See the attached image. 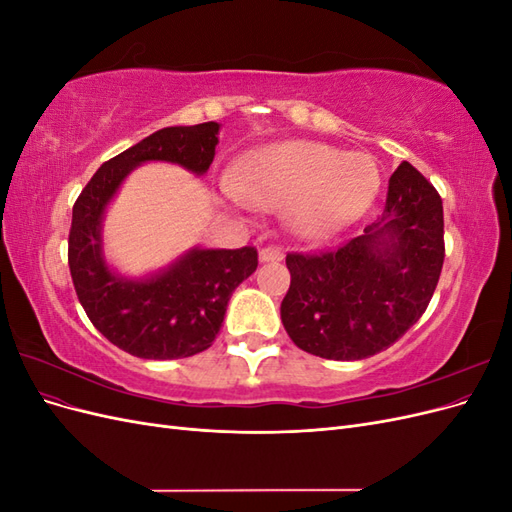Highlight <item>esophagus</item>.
Segmentation results:
<instances>
[{
  "mask_svg": "<svg viewBox=\"0 0 512 512\" xmlns=\"http://www.w3.org/2000/svg\"><path fill=\"white\" fill-rule=\"evenodd\" d=\"M284 258L282 250H277V247H262L258 252V260L260 262H280Z\"/></svg>",
  "mask_w": 512,
  "mask_h": 512,
  "instance_id": "34e87169",
  "label": "esophagus"
}]
</instances>
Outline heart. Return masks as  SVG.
<instances>
[{"label":"heart","instance_id":"1","mask_svg":"<svg viewBox=\"0 0 512 512\" xmlns=\"http://www.w3.org/2000/svg\"><path fill=\"white\" fill-rule=\"evenodd\" d=\"M380 190V168L367 153H344L316 141H282L247 160L241 177L226 175L232 205L286 209L288 228L303 241H324L354 224Z\"/></svg>","mask_w":512,"mask_h":512}]
</instances>
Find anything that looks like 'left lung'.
Wrapping results in <instances>:
<instances>
[{"instance_id": "1", "label": "left lung", "mask_w": 512, "mask_h": 512, "mask_svg": "<svg viewBox=\"0 0 512 512\" xmlns=\"http://www.w3.org/2000/svg\"><path fill=\"white\" fill-rule=\"evenodd\" d=\"M442 262V198L410 162H401L382 213L361 237L324 254L286 256L284 329L301 350L322 359H367L423 316Z\"/></svg>"}]
</instances>
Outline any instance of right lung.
<instances>
[{"label": "right lung", "instance_id": "add662e5", "mask_svg": "<svg viewBox=\"0 0 512 512\" xmlns=\"http://www.w3.org/2000/svg\"><path fill=\"white\" fill-rule=\"evenodd\" d=\"M218 134L215 121L153 132L104 162L74 203L68 239L74 290L94 327L138 359L168 361L207 350L222 329L230 294L258 267L254 247H190L168 267L141 277L121 275L104 256V215L132 170L166 162L205 175Z\"/></svg>", "mask_w": 512, "mask_h": 512}]
</instances>
